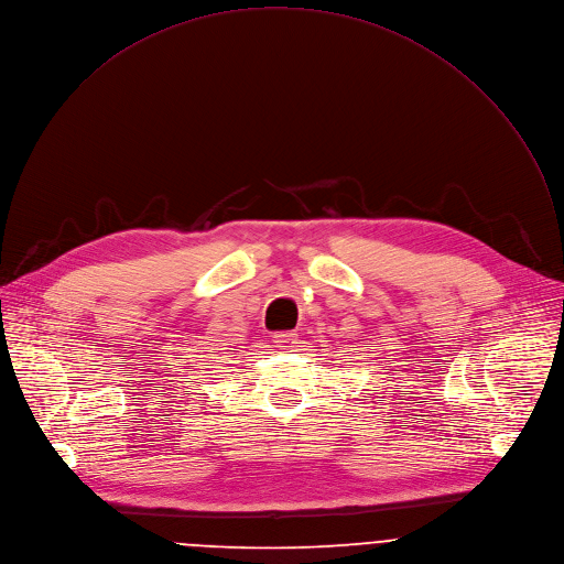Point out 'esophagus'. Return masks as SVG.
Listing matches in <instances>:
<instances>
[{
  "mask_svg": "<svg viewBox=\"0 0 564 564\" xmlns=\"http://www.w3.org/2000/svg\"><path fill=\"white\" fill-rule=\"evenodd\" d=\"M295 337V333H291V330H282V333H275V343L278 345H286V343H291Z\"/></svg>",
  "mask_w": 564,
  "mask_h": 564,
  "instance_id": "1",
  "label": "esophagus"
}]
</instances>
